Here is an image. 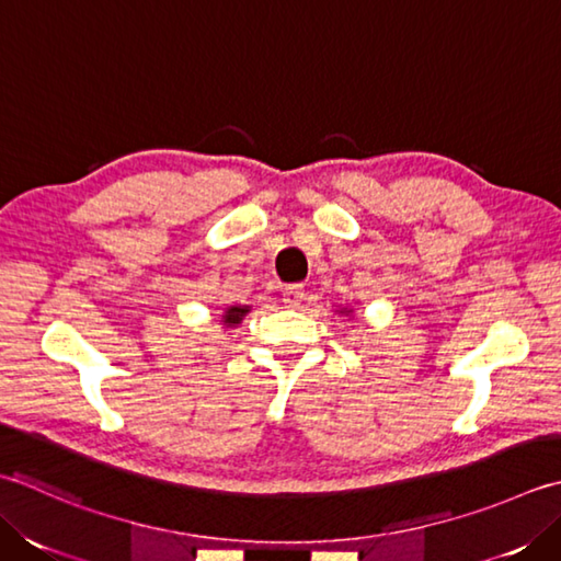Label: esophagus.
<instances>
[{
    "instance_id": "esophagus-1",
    "label": "esophagus",
    "mask_w": 561,
    "mask_h": 561,
    "mask_svg": "<svg viewBox=\"0 0 561 561\" xmlns=\"http://www.w3.org/2000/svg\"><path fill=\"white\" fill-rule=\"evenodd\" d=\"M304 287L301 284H291V287H287L282 291V299H284V304L287 306H291V309H296V306H301V301H304Z\"/></svg>"
}]
</instances>
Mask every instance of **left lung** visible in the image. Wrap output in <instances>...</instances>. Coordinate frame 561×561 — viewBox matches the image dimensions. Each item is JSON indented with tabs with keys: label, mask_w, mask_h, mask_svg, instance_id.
I'll return each mask as SVG.
<instances>
[{
	"label": "left lung",
	"mask_w": 561,
	"mask_h": 561,
	"mask_svg": "<svg viewBox=\"0 0 561 561\" xmlns=\"http://www.w3.org/2000/svg\"><path fill=\"white\" fill-rule=\"evenodd\" d=\"M337 313H345V316H353V309H347V306H343V309H337Z\"/></svg>",
	"instance_id": "8db88e82"
}]
</instances>
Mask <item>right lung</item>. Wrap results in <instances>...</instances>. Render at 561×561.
Returning a JSON list of instances; mask_svg holds the SVG:
<instances>
[{
    "instance_id": "add662e5",
    "label": "right lung",
    "mask_w": 561,
    "mask_h": 561,
    "mask_svg": "<svg viewBox=\"0 0 561 561\" xmlns=\"http://www.w3.org/2000/svg\"><path fill=\"white\" fill-rule=\"evenodd\" d=\"M250 313V306H228L221 316V323L226 328H236L238 323H243V318Z\"/></svg>"
}]
</instances>
